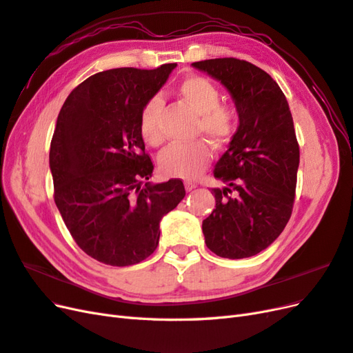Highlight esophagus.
<instances>
[{"label":"esophagus","instance_id":"34e87169","mask_svg":"<svg viewBox=\"0 0 353 353\" xmlns=\"http://www.w3.org/2000/svg\"><path fill=\"white\" fill-rule=\"evenodd\" d=\"M184 185H185V190H187V191H191V190L196 188V185H194L193 183H185Z\"/></svg>","mask_w":353,"mask_h":353}]
</instances>
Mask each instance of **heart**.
Instances as JSON below:
<instances>
[{
	"mask_svg": "<svg viewBox=\"0 0 353 353\" xmlns=\"http://www.w3.org/2000/svg\"><path fill=\"white\" fill-rule=\"evenodd\" d=\"M176 92L199 114L197 134H205L216 145L231 140L239 125L237 112L232 105L219 104V90L209 79L188 77L178 83ZM162 109L163 101L156 95L145 103L140 116L141 137L150 145H160L163 141L160 131ZM210 159L212 148L205 140L178 143L165 148L159 156V168L168 176L191 179L208 166Z\"/></svg>",
	"mask_w": 353,
	"mask_h": 353,
	"instance_id": "obj_1",
	"label": "heart"
}]
</instances>
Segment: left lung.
Instances as JSON below:
<instances>
[{"instance_id": "left-lung-1", "label": "left lung", "mask_w": 353, "mask_h": 353, "mask_svg": "<svg viewBox=\"0 0 353 353\" xmlns=\"http://www.w3.org/2000/svg\"><path fill=\"white\" fill-rule=\"evenodd\" d=\"M193 68L230 92L239 126L213 169L222 188L203 221L209 250L221 258H250L271 245L292 216L299 144L285 95L268 73L239 59L196 61Z\"/></svg>"}]
</instances>
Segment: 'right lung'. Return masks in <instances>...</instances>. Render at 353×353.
Instances as JSON below:
<instances>
[{
	"label": "right lung",
	"mask_w": 353,
	"mask_h": 353,
	"mask_svg": "<svg viewBox=\"0 0 353 353\" xmlns=\"http://www.w3.org/2000/svg\"><path fill=\"white\" fill-rule=\"evenodd\" d=\"M176 63L153 70L110 69L74 88L59 113L50 147L54 201L73 240L105 265H135L159 244L160 221L184 199L183 181L145 183L140 116Z\"/></svg>",
	"instance_id": "right-lung-1"
}]
</instances>
